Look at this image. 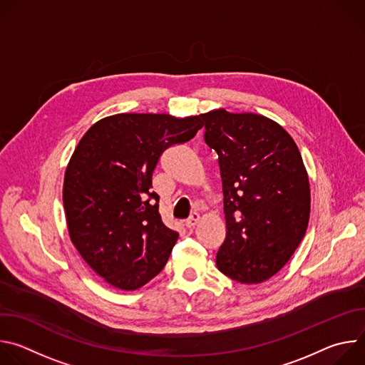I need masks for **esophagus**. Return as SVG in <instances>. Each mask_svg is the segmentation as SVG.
<instances>
[{
  "label": "esophagus",
  "instance_id": "obj_1",
  "mask_svg": "<svg viewBox=\"0 0 365 365\" xmlns=\"http://www.w3.org/2000/svg\"><path fill=\"white\" fill-rule=\"evenodd\" d=\"M199 220H200V217H199V214H196V212H193L192 215H190V218L186 221V227L190 230V228H193L197 222H199Z\"/></svg>",
  "mask_w": 365,
  "mask_h": 365
}]
</instances>
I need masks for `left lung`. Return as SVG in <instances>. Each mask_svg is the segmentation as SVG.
Returning a JSON list of instances; mask_svg holds the SVG:
<instances>
[{
  "instance_id": "1",
  "label": "left lung",
  "mask_w": 365,
  "mask_h": 365,
  "mask_svg": "<svg viewBox=\"0 0 365 365\" xmlns=\"http://www.w3.org/2000/svg\"><path fill=\"white\" fill-rule=\"evenodd\" d=\"M205 143L218 154L227 235L221 273L244 284L274 276L300 244L310 189L302 155L277 123L251 113L200 115Z\"/></svg>"
}]
</instances>
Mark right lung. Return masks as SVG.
Returning <instances> with one entry per match:
<instances>
[{"label": "right lung", "mask_w": 365, "mask_h": 365, "mask_svg": "<svg viewBox=\"0 0 365 365\" xmlns=\"http://www.w3.org/2000/svg\"><path fill=\"white\" fill-rule=\"evenodd\" d=\"M200 120L117 114L79 141L63 183L68 230L82 258L111 286L135 290L168 263L179 234L162 221L153 172L165 150L195 137Z\"/></svg>", "instance_id": "right-lung-1"}]
</instances>
